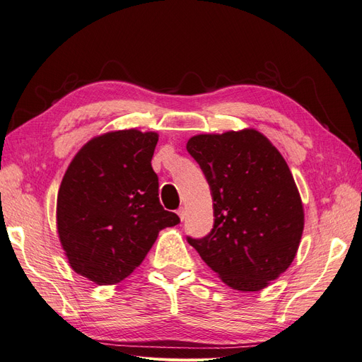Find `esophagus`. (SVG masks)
Listing matches in <instances>:
<instances>
[{
	"label": "esophagus",
	"instance_id": "1",
	"mask_svg": "<svg viewBox=\"0 0 362 362\" xmlns=\"http://www.w3.org/2000/svg\"><path fill=\"white\" fill-rule=\"evenodd\" d=\"M178 216H180L181 221H184V218H185V208L184 206H181L178 210Z\"/></svg>",
	"mask_w": 362,
	"mask_h": 362
}]
</instances>
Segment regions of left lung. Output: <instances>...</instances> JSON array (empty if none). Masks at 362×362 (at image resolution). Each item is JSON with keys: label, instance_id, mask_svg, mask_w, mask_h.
I'll use <instances>...</instances> for the list:
<instances>
[{"label": "left lung", "instance_id": "1", "mask_svg": "<svg viewBox=\"0 0 362 362\" xmlns=\"http://www.w3.org/2000/svg\"><path fill=\"white\" fill-rule=\"evenodd\" d=\"M210 184L214 226L187 237L226 286L259 291L279 278L298 254L303 205L287 161L254 128L198 134L187 141Z\"/></svg>", "mask_w": 362, "mask_h": 362}]
</instances>
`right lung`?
<instances>
[{"instance_id": "add662e5", "label": "right lung", "mask_w": 362, "mask_h": 362, "mask_svg": "<svg viewBox=\"0 0 362 362\" xmlns=\"http://www.w3.org/2000/svg\"><path fill=\"white\" fill-rule=\"evenodd\" d=\"M158 134L119 129L76 152L57 194V233L78 275L112 286L141 264L158 233L180 223L158 199L151 166Z\"/></svg>"}]
</instances>
